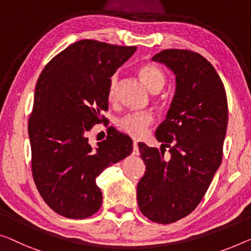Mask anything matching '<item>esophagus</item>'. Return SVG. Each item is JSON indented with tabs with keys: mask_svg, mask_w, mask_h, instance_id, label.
Instances as JSON below:
<instances>
[{
	"mask_svg": "<svg viewBox=\"0 0 251 251\" xmlns=\"http://www.w3.org/2000/svg\"><path fill=\"white\" fill-rule=\"evenodd\" d=\"M137 144H138L137 141H134L133 142V148H134V152L133 153H134V154H136V155L138 154V145Z\"/></svg>",
	"mask_w": 251,
	"mask_h": 251,
	"instance_id": "34e87169",
	"label": "esophagus"
}]
</instances>
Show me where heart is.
I'll return each mask as SVG.
<instances>
[{
    "label": "heart",
    "instance_id": "b5f03b06",
    "mask_svg": "<svg viewBox=\"0 0 251 251\" xmlns=\"http://www.w3.org/2000/svg\"><path fill=\"white\" fill-rule=\"evenodd\" d=\"M138 74L145 85L151 90L152 92H159L164 84H166L167 77L163 71L154 64L147 63L138 67ZM117 87H118V75L114 74L110 77L109 84H108V92L107 97L109 101H114L117 95ZM154 122V116L148 111H133L128 113L121 118H118L117 124L118 129L121 132L127 134V135L140 138L147 133L150 126Z\"/></svg>",
    "mask_w": 251,
    "mask_h": 251
}]
</instances>
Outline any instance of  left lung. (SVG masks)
Here are the masks:
<instances>
[{
	"instance_id": "left-lung-1",
	"label": "left lung",
	"mask_w": 251,
	"mask_h": 251,
	"mask_svg": "<svg viewBox=\"0 0 251 251\" xmlns=\"http://www.w3.org/2000/svg\"><path fill=\"white\" fill-rule=\"evenodd\" d=\"M152 59L176 74V93L155 132L161 152L138 143L147 171L137 185V203L149 220L169 224L197 207L221 164L227 100L221 77L201 54L164 50Z\"/></svg>"
}]
</instances>
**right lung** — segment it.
Masks as SVG:
<instances>
[{"label": "right lung", "mask_w": 251, "mask_h": 251, "mask_svg": "<svg viewBox=\"0 0 251 251\" xmlns=\"http://www.w3.org/2000/svg\"><path fill=\"white\" fill-rule=\"evenodd\" d=\"M136 50L84 39L57 54L40 73L28 122L31 170L48 206L69 219H85L102 203L96 178L133 151V142L113 127L93 149L88 133L106 121L108 84Z\"/></svg>", "instance_id": "obj_1"}]
</instances>
